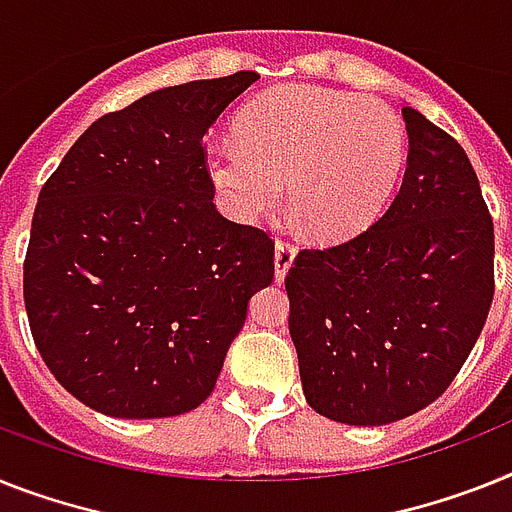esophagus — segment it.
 Segmentation results:
<instances>
[{
  "label": "esophagus",
  "instance_id": "34e87169",
  "mask_svg": "<svg viewBox=\"0 0 512 512\" xmlns=\"http://www.w3.org/2000/svg\"><path fill=\"white\" fill-rule=\"evenodd\" d=\"M294 257H296V247L289 242H278L276 244V257H273V263H276V281L281 283L289 273V268L294 265Z\"/></svg>",
  "mask_w": 512,
  "mask_h": 512
}]
</instances>
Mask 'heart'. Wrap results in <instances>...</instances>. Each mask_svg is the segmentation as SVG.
<instances>
[{"label": "heart", "mask_w": 512, "mask_h": 512, "mask_svg": "<svg viewBox=\"0 0 512 512\" xmlns=\"http://www.w3.org/2000/svg\"><path fill=\"white\" fill-rule=\"evenodd\" d=\"M406 158V127L388 103L317 85L270 90L242 111L236 137L205 145L208 179L229 216L260 221L286 182L320 242L369 229L388 208Z\"/></svg>", "instance_id": "b5f03b06"}]
</instances>
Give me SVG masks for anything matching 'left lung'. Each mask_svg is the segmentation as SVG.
Returning a JSON list of instances; mask_svg holds the SVG:
<instances>
[{
  "label": "left lung",
  "instance_id": "left-lung-1",
  "mask_svg": "<svg viewBox=\"0 0 512 512\" xmlns=\"http://www.w3.org/2000/svg\"><path fill=\"white\" fill-rule=\"evenodd\" d=\"M409 166L385 216L286 276L289 333L317 414L380 427L445 393L495 294V226L466 150L403 106Z\"/></svg>",
  "mask_w": 512,
  "mask_h": 512
}]
</instances>
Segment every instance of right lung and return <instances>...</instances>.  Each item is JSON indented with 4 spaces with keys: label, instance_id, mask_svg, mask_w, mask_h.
I'll list each match as a JSON object with an SVG mask.
<instances>
[{
    "label": "right lung",
    "instance_id": "right-lung-1",
    "mask_svg": "<svg viewBox=\"0 0 512 512\" xmlns=\"http://www.w3.org/2000/svg\"><path fill=\"white\" fill-rule=\"evenodd\" d=\"M171 85L93 122L38 195L23 268L30 333L67 393L163 419L213 393L273 239L213 205L203 137L257 80Z\"/></svg>",
    "mask_w": 512,
    "mask_h": 512
}]
</instances>
